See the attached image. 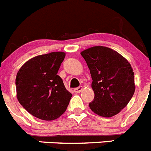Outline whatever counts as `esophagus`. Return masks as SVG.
I'll use <instances>...</instances> for the list:
<instances>
[{"mask_svg":"<svg viewBox=\"0 0 151 151\" xmlns=\"http://www.w3.org/2000/svg\"><path fill=\"white\" fill-rule=\"evenodd\" d=\"M82 89H83L82 86H79V87H78V88H76L74 89V92L75 93H76V94H78V93H80V92L82 91Z\"/></svg>","mask_w":151,"mask_h":151,"instance_id":"obj_1","label":"esophagus"}]
</instances>
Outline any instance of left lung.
<instances>
[{"mask_svg":"<svg viewBox=\"0 0 151 151\" xmlns=\"http://www.w3.org/2000/svg\"><path fill=\"white\" fill-rule=\"evenodd\" d=\"M90 70L94 98L91 110L103 117L116 115L132 99L135 90L130 63L118 52L95 46L81 53Z\"/></svg>","mask_w":151,"mask_h":151,"instance_id":"left-lung-1","label":"left lung"}]
</instances>
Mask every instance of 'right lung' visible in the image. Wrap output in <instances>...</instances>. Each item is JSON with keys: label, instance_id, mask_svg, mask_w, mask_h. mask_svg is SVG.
<instances>
[{"label": "right lung", "instance_id": "obj_1", "mask_svg": "<svg viewBox=\"0 0 151 151\" xmlns=\"http://www.w3.org/2000/svg\"><path fill=\"white\" fill-rule=\"evenodd\" d=\"M65 56L64 52L37 56L25 63L17 73V99L30 114L40 119L59 118L71 99L72 94L57 75Z\"/></svg>", "mask_w": 151, "mask_h": 151}]
</instances>
